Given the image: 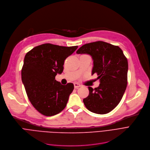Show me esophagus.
I'll use <instances>...</instances> for the list:
<instances>
[{"label":"esophagus","mask_w":150,"mask_h":150,"mask_svg":"<svg viewBox=\"0 0 150 150\" xmlns=\"http://www.w3.org/2000/svg\"><path fill=\"white\" fill-rule=\"evenodd\" d=\"M81 86V85L80 84H79V83H74V87L75 88H79V87H80Z\"/></svg>","instance_id":"1"}]
</instances>
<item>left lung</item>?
<instances>
[{
    "instance_id": "8db88e82",
    "label": "left lung",
    "mask_w": 150,
    "mask_h": 150,
    "mask_svg": "<svg viewBox=\"0 0 150 150\" xmlns=\"http://www.w3.org/2000/svg\"><path fill=\"white\" fill-rule=\"evenodd\" d=\"M90 55L93 60L91 74L96 73L99 87H88L89 95L83 99L87 109L95 113L105 114L119 104L127 83V60L118 46L104 41L90 42L76 51Z\"/></svg>"
}]
</instances>
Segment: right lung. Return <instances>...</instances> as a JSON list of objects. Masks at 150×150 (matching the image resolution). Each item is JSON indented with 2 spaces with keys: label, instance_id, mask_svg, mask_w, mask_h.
Returning a JSON list of instances; mask_svg holds the SVG:
<instances>
[{
  "label": "right lung",
  "instance_id": "obj_1",
  "mask_svg": "<svg viewBox=\"0 0 150 150\" xmlns=\"http://www.w3.org/2000/svg\"><path fill=\"white\" fill-rule=\"evenodd\" d=\"M77 47L46 43L35 47L25 55L22 81L30 103L42 115H55L66 107L74 85H62L55 77L62 74L65 60Z\"/></svg>",
  "mask_w": 150,
  "mask_h": 150
}]
</instances>
